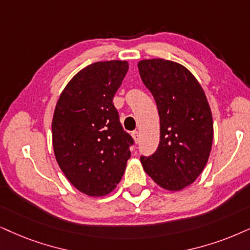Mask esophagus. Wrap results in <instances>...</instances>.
<instances>
[{
	"label": "esophagus",
	"instance_id": "obj_1",
	"mask_svg": "<svg viewBox=\"0 0 250 250\" xmlns=\"http://www.w3.org/2000/svg\"><path fill=\"white\" fill-rule=\"evenodd\" d=\"M131 136H132V138H134L135 143H138V142H140V132H138V131H132L131 132Z\"/></svg>",
	"mask_w": 250,
	"mask_h": 250
}]
</instances>
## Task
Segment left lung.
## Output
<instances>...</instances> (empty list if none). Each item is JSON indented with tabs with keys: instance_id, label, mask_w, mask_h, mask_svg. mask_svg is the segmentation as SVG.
<instances>
[{
	"instance_id": "1",
	"label": "left lung",
	"mask_w": 250,
	"mask_h": 250,
	"mask_svg": "<svg viewBox=\"0 0 250 250\" xmlns=\"http://www.w3.org/2000/svg\"><path fill=\"white\" fill-rule=\"evenodd\" d=\"M137 65L160 119L159 146L152 156L141 157L142 166L158 186L180 191L198 178L209 159L213 140L209 103L195 76L180 63L150 59Z\"/></svg>"
}]
</instances>
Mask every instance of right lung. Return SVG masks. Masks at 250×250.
<instances>
[{"mask_svg":"<svg viewBox=\"0 0 250 250\" xmlns=\"http://www.w3.org/2000/svg\"><path fill=\"white\" fill-rule=\"evenodd\" d=\"M128 68L127 61L118 60L87 65L71 78L55 106L56 162L76 189L92 197L114 190L130 158L134 140L113 105Z\"/></svg>","mask_w":250,"mask_h":250,"instance_id":"add662e5","label":"right lung"}]
</instances>
